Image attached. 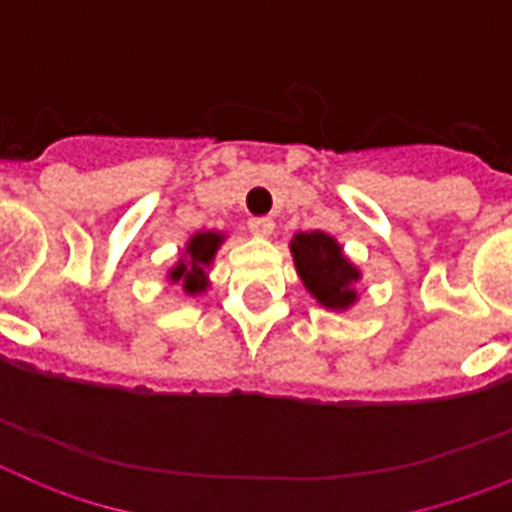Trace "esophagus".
Returning <instances> with one entry per match:
<instances>
[{
  "label": "esophagus",
  "mask_w": 512,
  "mask_h": 512,
  "mask_svg": "<svg viewBox=\"0 0 512 512\" xmlns=\"http://www.w3.org/2000/svg\"><path fill=\"white\" fill-rule=\"evenodd\" d=\"M247 228H249V233H255V236H271L273 220L271 217H249Z\"/></svg>",
  "instance_id": "1"
}]
</instances>
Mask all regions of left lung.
Listing matches in <instances>:
<instances>
[{
  "label": "left lung",
  "mask_w": 512,
  "mask_h": 512,
  "mask_svg": "<svg viewBox=\"0 0 512 512\" xmlns=\"http://www.w3.org/2000/svg\"><path fill=\"white\" fill-rule=\"evenodd\" d=\"M289 247H292V257H295L297 273L305 289L324 308L345 311L356 303L358 295L353 284L361 273L356 271V265L348 263V257L342 255V247L329 233H297Z\"/></svg>",
  "instance_id": "8db88e82"
}]
</instances>
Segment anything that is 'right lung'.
I'll list each match as a JSON object with an SVG mask.
<instances>
[{
    "label": "right lung",
    "instance_id": "1",
    "mask_svg": "<svg viewBox=\"0 0 512 512\" xmlns=\"http://www.w3.org/2000/svg\"><path fill=\"white\" fill-rule=\"evenodd\" d=\"M223 244V233L204 231L191 236L188 247H185V257L170 271L172 284H183V289L188 295H196V292H204L207 289V268L215 257L217 247Z\"/></svg>",
    "mask_w": 512,
    "mask_h": 512
}]
</instances>
